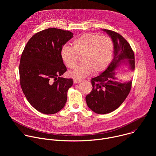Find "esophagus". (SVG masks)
Here are the masks:
<instances>
[{"mask_svg": "<svg viewBox=\"0 0 156 156\" xmlns=\"http://www.w3.org/2000/svg\"><path fill=\"white\" fill-rule=\"evenodd\" d=\"M81 81L80 80H77V79H73V83H74V84H77V83H80V82H81Z\"/></svg>", "mask_w": 156, "mask_h": 156, "instance_id": "esophagus-1", "label": "esophagus"}]
</instances>
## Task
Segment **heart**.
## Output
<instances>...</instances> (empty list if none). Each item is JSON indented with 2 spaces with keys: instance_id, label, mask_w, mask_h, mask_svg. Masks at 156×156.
<instances>
[{
  "instance_id": "heart-1",
  "label": "heart",
  "mask_w": 156,
  "mask_h": 156,
  "mask_svg": "<svg viewBox=\"0 0 156 156\" xmlns=\"http://www.w3.org/2000/svg\"><path fill=\"white\" fill-rule=\"evenodd\" d=\"M114 52V44L109 37L94 33H85L75 39L73 46L64 44L60 49L61 58L69 68H72L82 55L83 63L69 72L71 77L83 79L91 72L96 74L105 71L110 62Z\"/></svg>"
}]
</instances>
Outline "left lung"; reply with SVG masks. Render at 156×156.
Listing matches in <instances>:
<instances>
[{
	"label": "left lung",
	"mask_w": 156,
	"mask_h": 156,
	"mask_svg": "<svg viewBox=\"0 0 156 156\" xmlns=\"http://www.w3.org/2000/svg\"><path fill=\"white\" fill-rule=\"evenodd\" d=\"M114 43V58L107 69L91 79L93 90L86 96L87 106L99 114L112 112L123 102L131 87L132 81L122 82L115 76V70L122 63H127L135 70V54L129 43L120 34L104 29Z\"/></svg>",
	"instance_id": "left-lung-1"
}]
</instances>
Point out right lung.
<instances>
[{"instance_id":"obj_1","label":"right lung","mask_w":156,"mask_h":156,"mask_svg":"<svg viewBox=\"0 0 156 156\" xmlns=\"http://www.w3.org/2000/svg\"><path fill=\"white\" fill-rule=\"evenodd\" d=\"M73 34L51 28L33 35L22 52L19 65L20 85L30 104L44 114H54L67 100L72 78L61 76L66 67L60 56L62 46Z\"/></svg>"}]
</instances>
